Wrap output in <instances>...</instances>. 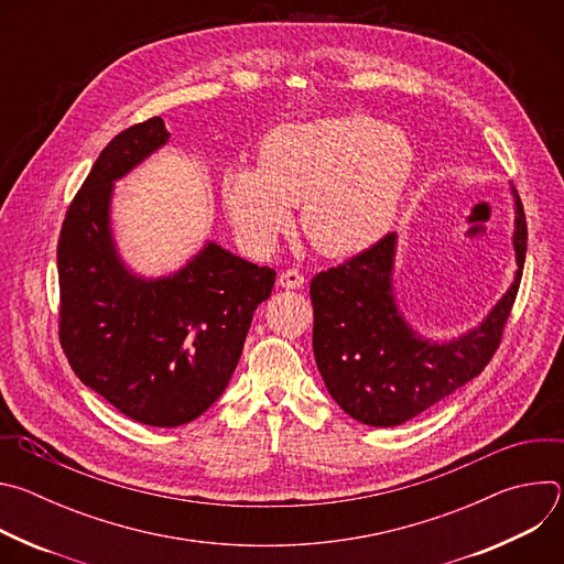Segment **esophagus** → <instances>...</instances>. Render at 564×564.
<instances>
[{
  "mask_svg": "<svg viewBox=\"0 0 564 564\" xmlns=\"http://www.w3.org/2000/svg\"><path fill=\"white\" fill-rule=\"evenodd\" d=\"M279 285L285 288V290H296V288L303 285V274L299 270H294V268L283 270L281 276H279Z\"/></svg>",
  "mask_w": 564,
  "mask_h": 564,
  "instance_id": "34e87169",
  "label": "esophagus"
}]
</instances>
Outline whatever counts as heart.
<instances>
[{
  "instance_id": "b5f03b06",
  "label": "heart",
  "mask_w": 564,
  "mask_h": 564,
  "mask_svg": "<svg viewBox=\"0 0 564 564\" xmlns=\"http://www.w3.org/2000/svg\"><path fill=\"white\" fill-rule=\"evenodd\" d=\"M409 138L368 116L285 124L259 149V170L223 176V200L252 248H270L301 205L310 243L330 257L357 254L390 229L411 183Z\"/></svg>"
}]
</instances>
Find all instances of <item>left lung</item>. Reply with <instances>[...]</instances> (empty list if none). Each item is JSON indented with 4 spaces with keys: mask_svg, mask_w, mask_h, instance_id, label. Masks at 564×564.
I'll use <instances>...</instances> for the list:
<instances>
[{
    "mask_svg": "<svg viewBox=\"0 0 564 564\" xmlns=\"http://www.w3.org/2000/svg\"><path fill=\"white\" fill-rule=\"evenodd\" d=\"M518 272L477 330L451 344L420 339L397 312L390 272L394 234L337 268L314 274L312 348L337 404L368 426H399L477 377L494 359L518 296L527 257V216L516 203Z\"/></svg>",
    "mask_w": 564,
    "mask_h": 564,
    "instance_id": "left-lung-1",
    "label": "left lung"
}]
</instances>
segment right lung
<instances>
[{"instance_id": "right-lung-1", "label": "right lung", "mask_w": 564, "mask_h": 564, "mask_svg": "<svg viewBox=\"0 0 564 564\" xmlns=\"http://www.w3.org/2000/svg\"><path fill=\"white\" fill-rule=\"evenodd\" d=\"M167 138L163 118L120 131L70 200L57 240V333L79 381L122 415L174 429L223 394L276 272L216 243L167 279L122 268L109 231L113 181Z\"/></svg>"}]
</instances>
